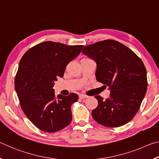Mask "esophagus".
<instances>
[{
  "instance_id": "obj_1",
  "label": "esophagus",
  "mask_w": 159,
  "mask_h": 159,
  "mask_svg": "<svg viewBox=\"0 0 159 159\" xmlns=\"http://www.w3.org/2000/svg\"><path fill=\"white\" fill-rule=\"evenodd\" d=\"M87 98V96L85 95H83V94H80V95H79V98L80 99H85Z\"/></svg>"
}]
</instances>
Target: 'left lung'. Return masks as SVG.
Here are the masks:
<instances>
[{
	"instance_id": "1",
	"label": "left lung",
	"mask_w": 159,
	"mask_h": 159,
	"mask_svg": "<svg viewBox=\"0 0 159 159\" xmlns=\"http://www.w3.org/2000/svg\"><path fill=\"white\" fill-rule=\"evenodd\" d=\"M82 52L97 63L96 79L107 87L109 98L95 96L98 105L92 111L96 122L117 128L133 119L140 107L147 88L143 61L130 48L114 40L85 46Z\"/></svg>"
}]
</instances>
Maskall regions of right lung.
I'll return each instance as SVG.
<instances>
[{
  "label": "right lung",
  "mask_w": 159,
  "mask_h": 159,
  "mask_svg": "<svg viewBox=\"0 0 159 159\" xmlns=\"http://www.w3.org/2000/svg\"><path fill=\"white\" fill-rule=\"evenodd\" d=\"M83 47L45 41L29 49L20 60L15 88L21 109L39 130L55 133L71 123V106L79 96H56L54 82L63 77L67 64Z\"/></svg>",
  "instance_id": "right-lung-1"
}]
</instances>
